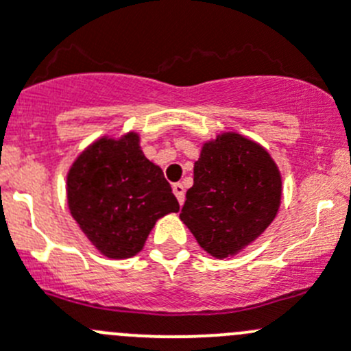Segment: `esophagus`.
<instances>
[{
  "mask_svg": "<svg viewBox=\"0 0 351 351\" xmlns=\"http://www.w3.org/2000/svg\"><path fill=\"white\" fill-rule=\"evenodd\" d=\"M173 192H175L178 203L183 204V199H185V187H183L182 183H175V185H173Z\"/></svg>",
  "mask_w": 351,
  "mask_h": 351,
  "instance_id": "obj_1",
  "label": "esophagus"
}]
</instances>
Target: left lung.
<instances>
[{"mask_svg":"<svg viewBox=\"0 0 351 351\" xmlns=\"http://www.w3.org/2000/svg\"><path fill=\"white\" fill-rule=\"evenodd\" d=\"M180 220L215 258L234 257L271 226L282 204V173L257 141L220 132L194 162Z\"/></svg>","mask_w":351,"mask_h":351,"instance_id":"left-lung-1","label":"left lung"}]
</instances>
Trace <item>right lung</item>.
I'll return each instance as SVG.
<instances>
[{
  "mask_svg": "<svg viewBox=\"0 0 351 351\" xmlns=\"http://www.w3.org/2000/svg\"><path fill=\"white\" fill-rule=\"evenodd\" d=\"M66 199L85 238L108 258L140 254L157 220L180 210L162 169L145 157L136 131L105 134L85 147L68 169Z\"/></svg>",
  "mask_w": 351,
  "mask_h": 351,
  "instance_id": "add662e5",
  "label": "right lung"
}]
</instances>
